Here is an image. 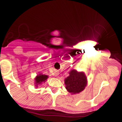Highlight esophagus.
Here are the masks:
<instances>
[{
  "label": "esophagus",
  "mask_w": 122,
  "mask_h": 122,
  "mask_svg": "<svg viewBox=\"0 0 122 122\" xmlns=\"http://www.w3.org/2000/svg\"><path fill=\"white\" fill-rule=\"evenodd\" d=\"M58 74H59V72L58 71H55L53 73V76H57Z\"/></svg>",
  "instance_id": "obj_1"
}]
</instances>
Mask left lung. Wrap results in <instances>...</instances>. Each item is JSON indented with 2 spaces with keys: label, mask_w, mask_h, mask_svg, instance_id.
I'll use <instances>...</instances> for the list:
<instances>
[{
  "label": "left lung",
  "mask_w": 122,
  "mask_h": 122,
  "mask_svg": "<svg viewBox=\"0 0 122 122\" xmlns=\"http://www.w3.org/2000/svg\"><path fill=\"white\" fill-rule=\"evenodd\" d=\"M65 88L70 93H80L87 84V77L84 72H78L72 69L69 72V76L65 79Z\"/></svg>",
  "instance_id": "1"
}]
</instances>
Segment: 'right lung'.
<instances>
[{
	"label": "right lung",
	"mask_w": 122,
	"mask_h": 122,
	"mask_svg": "<svg viewBox=\"0 0 122 122\" xmlns=\"http://www.w3.org/2000/svg\"><path fill=\"white\" fill-rule=\"evenodd\" d=\"M48 78V75H45V74H43L42 73L40 74H38L35 77V84L36 87H38V86L42 84L43 82H45L47 79Z\"/></svg>",
	"instance_id": "right-lung-1"
}]
</instances>
